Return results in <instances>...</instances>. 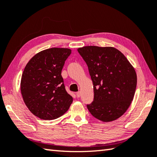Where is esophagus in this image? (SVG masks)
<instances>
[{
	"mask_svg": "<svg viewBox=\"0 0 157 157\" xmlns=\"http://www.w3.org/2000/svg\"><path fill=\"white\" fill-rule=\"evenodd\" d=\"M76 95H77V97H80L81 93H80V92H78V93H76Z\"/></svg>",
	"mask_w": 157,
	"mask_h": 157,
	"instance_id": "34e87169",
	"label": "esophagus"
}]
</instances>
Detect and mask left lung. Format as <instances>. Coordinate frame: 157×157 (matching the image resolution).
Instances as JSON below:
<instances>
[{
	"label": "left lung",
	"mask_w": 157,
	"mask_h": 157,
	"mask_svg": "<svg viewBox=\"0 0 157 157\" xmlns=\"http://www.w3.org/2000/svg\"><path fill=\"white\" fill-rule=\"evenodd\" d=\"M93 83L94 99L87 108L94 118L111 122L121 117L133 101L137 75L121 52L112 47L78 48Z\"/></svg>",
	"instance_id": "obj_1"
}]
</instances>
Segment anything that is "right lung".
Segmentation results:
<instances>
[{"label": "right lung", "mask_w": 157, "mask_h": 157, "mask_svg": "<svg viewBox=\"0 0 157 157\" xmlns=\"http://www.w3.org/2000/svg\"><path fill=\"white\" fill-rule=\"evenodd\" d=\"M71 50L52 48L35 54L24 68L20 89L32 113L43 120H54L69 109L73 97L67 93L61 71Z\"/></svg>", "instance_id": "right-lung-1"}]
</instances>
